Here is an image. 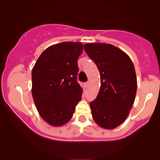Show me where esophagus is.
Wrapping results in <instances>:
<instances>
[{"mask_svg": "<svg viewBox=\"0 0 160 160\" xmlns=\"http://www.w3.org/2000/svg\"><path fill=\"white\" fill-rule=\"evenodd\" d=\"M89 85H90V83H89V82H86V83H84L85 88H88V87H89Z\"/></svg>", "mask_w": 160, "mask_h": 160, "instance_id": "esophagus-1", "label": "esophagus"}]
</instances>
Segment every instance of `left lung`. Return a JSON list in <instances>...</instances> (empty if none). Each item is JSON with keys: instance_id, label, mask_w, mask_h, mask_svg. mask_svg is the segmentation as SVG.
Returning a JSON list of instances; mask_svg holds the SVG:
<instances>
[{"instance_id": "left-lung-1", "label": "left lung", "mask_w": 160, "mask_h": 160, "mask_svg": "<svg viewBox=\"0 0 160 160\" xmlns=\"http://www.w3.org/2000/svg\"><path fill=\"white\" fill-rule=\"evenodd\" d=\"M84 50L101 75L98 97L90 103L97 125L114 129L129 114L137 91L135 67L130 57L119 48L106 43H87Z\"/></svg>"}]
</instances>
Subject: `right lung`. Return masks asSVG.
Here are the masks:
<instances>
[{"mask_svg":"<svg viewBox=\"0 0 160 160\" xmlns=\"http://www.w3.org/2000/svg\"><path fill=\"white\" fill-rule=\"evenodd\" d=\"M81 42L52 45L37 59L32 71V93L42 118L52 126L67 124L81 100L83 89L77 82Z\"/></svg>","mask_w":160,"mask_h":160,"instance_id":"right-lung-1","label":"right lung"}]
</instances>
